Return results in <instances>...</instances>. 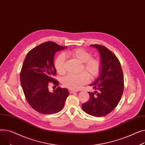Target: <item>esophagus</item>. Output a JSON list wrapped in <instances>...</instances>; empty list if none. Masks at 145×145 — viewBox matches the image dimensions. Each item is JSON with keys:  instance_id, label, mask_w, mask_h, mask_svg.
Segmentation results:
<instances>
[{"instance_id": "34e87169", "label": "esophagus", "mask_w": 145, "mask_h": 145, "mask_svg": "<svg viewBox=\"0 0 145 145\" xmlns=\"http://www.w3.org/2000/svg\"><path fill=\"white\" fill-rule=\"evenodd\" d=\"M69 92L70 93H75V92H76L77 91H75V90H72V89H69Z\"/></svg>"}]
</instances>
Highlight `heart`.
<instances>
[{
    "label": "heart",
    "mask_w": 145,
    "mask_h": 145,
    "mask_svg": "<svg viewBox=\"0 0 145 145\" xmlns=\"http://www.w3.org/2000/svg\"><path fill=\"white\" fill-rule=\"evenodd\" d=\"M67 54L82 63L81 71L86 72L76 75L69 74L63 79V84L65 87L70 89L77 90L89 81V77L94 78L98 75L101 63L99 59L92 58V54L82 48H77L68 51ZM55 68L58 73L63 74L65 72V57L59 54L56 58L54 63Z\"/></svg>",
    "instance_id": "heart-1"
}]
</instances>
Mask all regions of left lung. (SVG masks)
I'll return each instance as SVG.
<instances>
[{
    "label": "left lung",
    "instance_id": "left-lung-1",
    "mask_svg": "<svg viewBox=\"0 0 145 145\" xmlns=\"http://www.w3.org/2000/svg\"><path fill=\"white\" fill-rule=\"evenodd\" d=\"M91 46L99 53L101 68L98 77L90 85L96 91L88 92L89 98L82 108L90 115L101 117L111 112L120 103L124 89L123 75L121 64L112 52L103 46Z\"/></svg>",
    "mask_w": 145,
    "mask_h": 145
}]
</instances>
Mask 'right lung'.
<instances>
[{
  "label": "right lung",
  "instance_id": "obj_1",
  "mask_svg": "<svg viewBox=\"0 0 145 145\" xmlns=\"http://www.w3.org/2000/svg\"><path fill=\"white\" fill-rule=\"evenodd\" d=\"M66 47L53 41L43 42L33 48L25 57L20 72L21 86L29 105L42 114H56L63 108L69 95L67 88L57 87L53 92L48 90V84L59 82L53 78L56 74L54 58L58 51Z\"/></svg>",
  "mask_w": 145,
  "mask_h": 145
}]
</instances>
